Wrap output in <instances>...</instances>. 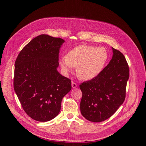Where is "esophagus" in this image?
<instances>
[{"mask_svg":"<svg viewBox=\"0 0 146 146\" xmlns=\"http://www.w3.org/2000/svg\"><path fill=\"white\" fill-rule=\"evenodd\" d=\"M71 85H72V88H73V89H75V88H76L77 87V85L76 83H74V82H72L71 83Z\"/></svg>","mask_w":146,"mask_h":146,"instance_id":"obj_1","label":"esophagus"}]
</instances>
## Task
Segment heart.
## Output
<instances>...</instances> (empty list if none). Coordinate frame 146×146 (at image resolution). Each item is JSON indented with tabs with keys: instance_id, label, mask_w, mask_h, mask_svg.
<instances>
[{
	"instance_id": "heart-1",
	"label": "heart",
	"mask_w": 146,
	"mask_h": 146,
	"mask_svg": "<svg viewBox=\"0 0 146 146\" xmlns=\"http://www.w3.org/2000/svg\"><path fill=\"white\" fill-rule=\"evenodd\" d=\"M108 60V52L104 47L81 45L74 48L67 56L61 57L60 64L65 73L77 67L76 73L83 80L89 81L102 72Z\"/></svg>"
}]
</instances>
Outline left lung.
<instances>
[{
	"instance_id": "obj_1",
	"label": "left lung",
	"mask_w": 146,
	"mask_h": 146,
	"mask_svg": "<svg viewBox=\"0 0 146 146\" xmlns=\"http://www.w3.org/2000/svg\"><path fill=\"white\" fill-rule=\"evenodd\" d=\"M113 56L99 76L80 85V111L87 120L100 122L111 117L125 98L129 68L125 56L112 47Z\"/></svg>"
}]
</instances>
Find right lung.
Wrapping results in <instances>:
<instances>
[{"mask_svg":"<svg viewBox=\"0 0 146 146\" xmlns=\"http://www.w3.org/2000/svg\"><path fill=\"white\" fill-rule=\"evenodd\" d=\"M64 40L48 35L32 39L15 61L14 90L25 112L47 122L60 113L61 100L71 90L70 80L57 70Z\"/></svg>","mask_w":146,"mask_h":146,"instance_id":"obj_1","label":"right lung"}]
</instances>
